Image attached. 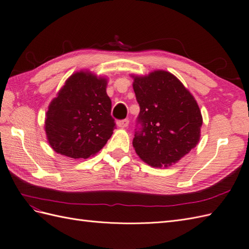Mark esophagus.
Segmentation results:
<instances>
[{
    "instance_id": "esophagus-1",
    "label": "esophagus",
    "mask_w": 249,
    "mask_h": 249,
    "mask_svg": "<svg viewBox=\"0 0 249 249\" xmlns=\"http://www.w3.org/2000/svg\"><path fill=\"white\" fill-rule=\"evenodd\" d=\"M127 125H129V120H127V119L118 120V122H117V126L122 127V129H124V127H126Z\"/></svg>"
}]
</instances>
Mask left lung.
I'll use <instances>...</instances> for the list:
<instances>
[{
  "label": "left lung",
  "mask_w": 249,
  "mask_h": 249,
  "mask_svg": "<svg viewBox=\"0 0 249 249\" xmlns=\"http://www.w3.org/2000/svg\"><path fill=\"white\" fill-rule=\"evenodd\" d=\"M140 106L133 146L149 166L169 167L197 145L202 116L183 83L166 71L131 76Z\"/></svg>",
  "instance_id": "1"
}]
</instances>
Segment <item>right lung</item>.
Segmentation results:
<instances>
[{
	"label": "right lung",
	"instance_id": "1",
	"mask_svg": "<svg viewBox=\"0 0 249 249\" xmlns=\"http://www.w3.org/2000/svg\"><path fill=\"white\" fill-rule=\"evenodd\" d=\"M107 84L108 79L87 70L65 81L50 103L44 120L48 142L56 153L87 159L106 144L115 126Z\"/></svg>",
	"mask_w": 249,
	"mask_h": 249
}]
</instances>
